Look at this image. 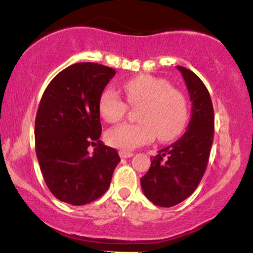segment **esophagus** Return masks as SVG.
<instances>
[{"mask_svg": "<svg viewBox=\"0 0 253 253\" xmlns=\"http://www.w3.org/2000/svg\"><path fill=\"white\" fill-rule=\"evenodd\" d=\"M119 155H120L121 158H130L133 156V152H129V151H119Z\"/></svg>", "mask_w": 253, "mask_h": 253, "instance_id": "obj_1", "label": "esophagus"}]
</instances>
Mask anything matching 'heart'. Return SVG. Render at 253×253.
Returning a JSON list of instances; mask_svg holds the SVG:
<instances>
[{
  "label": "heart",
  "mask_w": 253,
  "mask_h": 253,
  "mask_svg": "<svg viewBox=\"0 0 253 253\" xmlns=\"http://www.w3.org/2000/svg\"><path fill=\"white\" fill-rule=\"evenodd\" d=\"M130 106H141L139 124H121L110 128L106 140L123 151L134 150L157 138L169 141L184 128L188 120V101L169 81L151 75H139L123 84ZM98 110L107 123L115 124L125 117L127 103L114 89L107 88L98 100Z\"/></svg>",
  "instance_id": "1"
}]
</instances>
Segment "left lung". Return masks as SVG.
Wrapping results in <instances>:
<instances>
[{
	"instance_id": "obj_1",
	"label": "left lung",
	"mask_w": 253,
	"mask_h": 253,
	"mask_svg": "<svg viewBox=\"0 0 253 253\" xmlns=\"http://www.w3.org/2000/svg\"><path fill=\"white\" fill-rule=\"evenodd\" d=\"M190 95L191 119L187 132L161 150L151 161L140 183L145 196L159 207H172L195 191L207 169L214 138V109L211 95L189 69L177 66Z\"/></svg>"
}]
</instances>
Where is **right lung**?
Returning a JSON list of instances; mask_svg holds the SVG:
<instances>
[{
	"label": "right lung",
	"instance_id": "add662e5",
	"mask_svg": "<svg viewBox=\"0 0 253 253\" xmlns=\"http://www.w3.org/2000/svg\"><path fill=\"white\" fill-rule=\"evenodd\" d=\"M114 75V69L97 63L72 64L43 91L36 153L46 185L60 201L83 206L108 190L120 157L100 140L98 100ZM90 146H95L92 155Z\"/></svg>",
	"mask_w": 253,
	"mask_h": 253
}]
</instances>
